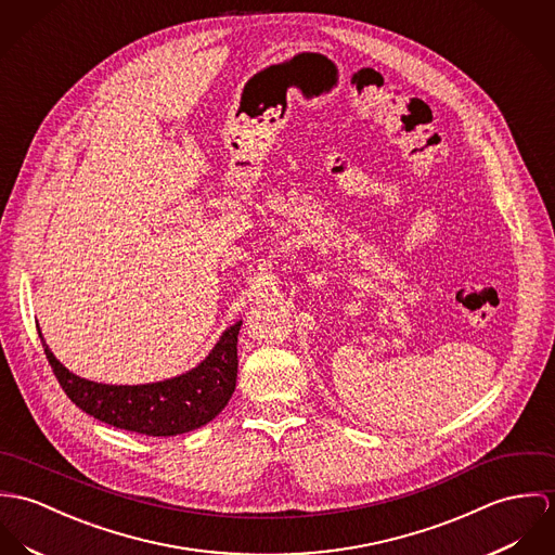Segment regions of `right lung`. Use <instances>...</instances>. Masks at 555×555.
Returning a JSON list of instances; mask_svg holds the SVG:
<instances>
[{"instance_id":"1","label":"right lung","mask_w":555,"mask_h":555,"mask_svg":"<svg viewBox=\"0 0 555 555\" xmlns=\"http://www.w3.org/2000/svg\"><path fill=\"white\" fill-rule=\"evenodd\" d=\"M225 330L210 356L183 376L151 385H104L80 378L47 347V360L67 398L87 415L119 430L146 436H177L212 422L230 402L238 374V330Z\"/></svg>"}]
</instances>
